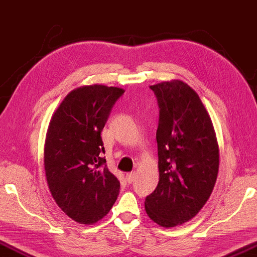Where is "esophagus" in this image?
I'll return each mask as SVG.
<instances>
[{
	"label": "esophagus",
	"instance_id": "obj_1",
	"mask_svg": "<svg viewBox=\"0 0 257 257\" xmlns=\"http://www.w3.org/2000/svg\"><path fill=\"white\" fill-rule=\"evenodd\" d=\"M136 178V173H129L125 175V181H127V183H129V184H132V183L135 181Z\"/></svg>",
	"mask_w": 257,
	"mask_h": 257
}]
</instances>
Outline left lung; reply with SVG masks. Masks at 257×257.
I'll return each instance as SVG.
<instances>
[{"label":"left lung","mask_w":257,"mask_h":257,"mask_svg":"<svg viewBox=\"0 0 257 257\" xmlns=\"http://www.w3.org/2000/svg\"><path fill=\"white\" fill-rule=\"evenodd\" d=\"M159 105V183L145 198L149 217L165 227L190 221L213 192L218 145L205 106L190 85L170 81L151 85Z\"/></svg>","instance_id":"1"}]
</instances>
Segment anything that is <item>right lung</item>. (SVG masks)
<instances>
[{"instance_id":"1","label":"right lung","mask_w":257,"mask_h":257,"mask_svg":"<svg viewBox=\"0 0 257 257\" xmlns=\"http://www.w3.org/2000/svg\"><path fill=\"white\" fill-rule=\"evenodd\" d=\"M123 89L101 84L71 91L55 112L44 146L50 192L67 216L98 222L116 201L120 182L106 166L100 134Z\"/></svg>"}]
</instances>
